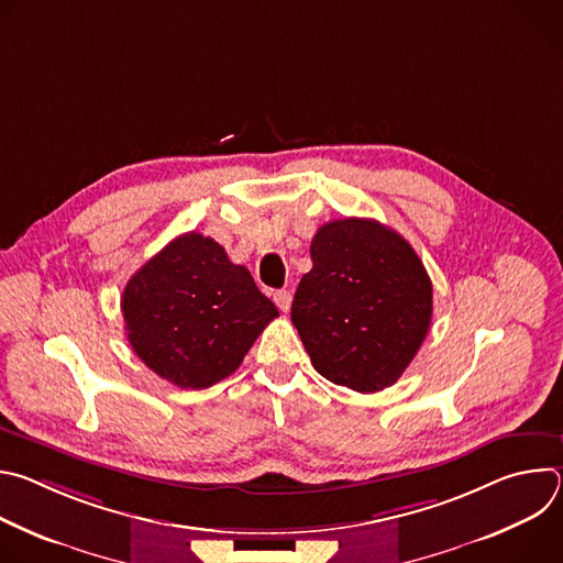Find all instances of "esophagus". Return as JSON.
<instances>
[{
	"label": "esophagus",
	"instance_id": "esophagus-1",
	"mask_svg": "<svg viewBox=\"0 0 563 563\" xmlns=\"http://www.w3.org/2000/svg\"><path fill=\"white\" fill-rule=\"evenodd\" d=\"M291 291L289 289H278V291H274V302L278 305V309L280 311H289V307H291Z\"/></svg>",
	"mask_w": 563,
	"mask_h": 563
}]
</instances>
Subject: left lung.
<instances>
[{"instance_id":"1","label":"left lung","mask_w":563,"mask_h":563,"mask_svg":"<svg viewBox=\"0 0 563 563\" xmlns=\"http://www.w3.org/2000/svg\"><path fill=\"white\" fill-rule=\"evenodd\" d=\"M291 323L313 369L369 394L394 385L432 320L430 276L404 235L369 218L332 220L311 240Z\"/></svg>"}]
</instances>
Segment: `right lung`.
<instances>
[{
  "label": "right lung",
  "mask_w": 563,
  "mask_h": 563,
  "mask_svg": "<svg viewBox=\"0 0 563 563\" xmlns=\"http://www.w3.org/2000/svg\"><path fill=\"white\" fill-rule=\"evenodd\" d=\"M133 352L159 378L187 389L233 374L278 316L252 274L213 238L183 233L146 261L122 291Z\"/></svg>",
  "instance_id": "1"
}]
</instances>
